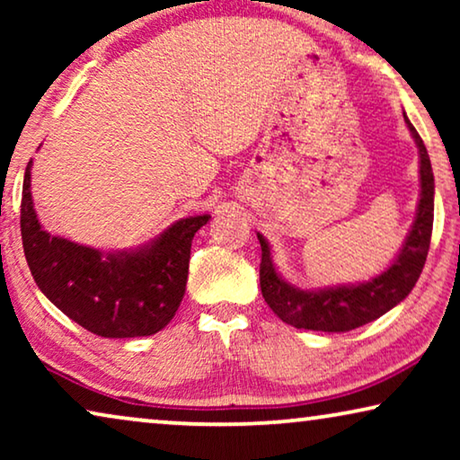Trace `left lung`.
I'll use <instances>...</instances> for the list:
<instances>
[{
  "instance_id": "1",
  "label": "left lung",
  "mask_w": 460,
  "mask_h": 460,
  "mask_svg": "<svg viewBox=\"0 0 460 460\" xmlns=\"http://www.w3.org/2000/svg\"><path fill=\"white\" fill-rule=\"evenodd\" d=\"M404 121L419 148L420 194L411 232H408L398 257H395L385 272L375 276L368 282H358V285L299 288L276 272L270 244L263 234L257 232V238H260L261 244V295L270 305V310L282 323L291 324L295 329L345 332L383 316V314L398 305L400 301H404L408 293L412 291V287L417 285L431 243L433 192H436V184H433L431 161L429 155H427L425 144L406 115Z\"/></svg>"
}]
</instances>
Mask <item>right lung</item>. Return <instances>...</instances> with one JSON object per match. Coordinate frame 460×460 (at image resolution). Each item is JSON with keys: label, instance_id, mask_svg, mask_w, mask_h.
Instances as JSON below:
<instances>
[{"label": "right lung", "instance_id": "add662e5", "mask_svg": "<svg viewBox=\"0 0 460 460\" xmlns=\"http://www.w3.org/2000/svg\"><path fill=\"white\" fill-rule=\"evenodd\" d=\"M22 181L21 232L29 270L41 293L98 337H146L165 329L186 293L192 238L211 216L181 217L129 251H100L41 228Z\"/></svg>", "mask_w": 460, "mask_h": 460}]
</instances>
